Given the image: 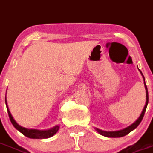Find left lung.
<instances>
[{
	"label": "left lung",
	"instance_id": "obj_1",
	"mask_svg": "<svg viewBox=\"0 0 153 153\" xmlns=\"http://www.w3.org/2000/svg\"><path fill=\"white\" fill-rule=\"evenodd\" d=\"M140 71L141 75H143V80H144V85L145 88H146V105L144 106V108H143V111H142V113H141L140 116L138 118V119L135 121V123H132L131 126H129L127 128H125L122 130H119V131H113V132H107V131H103V130H101L99 129V128H96L97 132H99L100 135H103V136H105V137H109V138H119V137H123V136H125L127 134H128L129 132H131L132 130L135 129L139 124H140L141 121L143 120V116H144V114L146 112V110L147 108V105L149 103V94H148V89H147V86L146 85V82H145V78L143 76V73L142 71L139 70Z\"/></svg>",
	"mask_w": 153,
	"mask_h": 153
}]
</instances>
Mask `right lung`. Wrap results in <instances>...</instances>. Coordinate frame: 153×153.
I'll list each match as a JSON object with an SVG mask.
<instances>
[{
  "label": "right lung",
  "mask_w": 153,
  "mask_h": 153,
  "mask_svg": "<svg viewBox=\"0 0 153 153\" xmlns=\"http://www.w3.org/2000/svg\"><path fill=\"white\" fill-rule=\"evenodd\" d=\"M5 103H6L7 109V112H8L9 118L10 120L12 123L13 126H14V128L16 129H18L20 132L23 134L24 135L27 136V137L30 138V139H48L56 133L59 129V126H56L53 127V128H50L48 130H38V129H28V128H24L22 126H19L18 123H16V121L14 120L13 116L11 115L10 111H9L8 106H7V103L6 98H5Z\"/></svg>",
  "instance_id": "add662e5"
}]
</instances>
